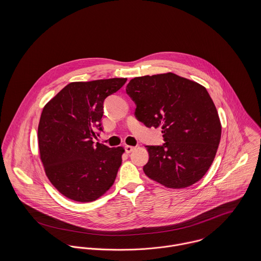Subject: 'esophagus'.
Returning <instances> with one entry per match:
<instances>
[{"label": "esophagus", "instance_id": "obj_1", "mask_svg": "<svg viewBox=\"0 0 261 261\" xmlns=\"http://www.w3.org/2000/svg\"><path fill=\"white\" fill-rule=\"evenodd\" d=\"M135 149H136V148L133 147V146H125V147H124V149H125L126 152H130V151H133Z\"/></svg>", "mask_w": 261, "mask_h": 261}]
</instances>
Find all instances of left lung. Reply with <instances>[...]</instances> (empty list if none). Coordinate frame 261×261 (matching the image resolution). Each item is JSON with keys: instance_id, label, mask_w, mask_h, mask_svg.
Instances as JSON below:
<instances>
[{"instance_id": "8db88e82", "label": "left lung", "mask_w": 261, "mask_h": 261, "mask_svg": "<svg viewBox=\"0 0 261 261\" xmlns=\"http://www.w3.org/2000/svg\"><path fill=\"white\" fill-rule=\"evenodd\" d=\"M126 93L135 115L147 127H161L165 144L148 146L144 172L167 188L181 189L201 180L212 165L221 123L207 89L172 72L132 79Z\"/></svg>"}]
</instances>
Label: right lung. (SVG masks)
I'll return each mask as SVG.
<instances>
[{"mask_svg":"<svg viewBox=\"0 0 261 261\" xmlns=\"http://www.w3.org/2000/svg\"><path fill=\"white\" fill-rule=\"evenodd\" d=\"M126 78L71 82L43 109L38 126L40 158L45 173L63 196L91 202L113 185L122 147L93 145L101 132L105 99Z\"/></svg>","mask_w":261,"mask_h":261,"instance_id":"add662e5","label":"right lung"}]
</instances>
